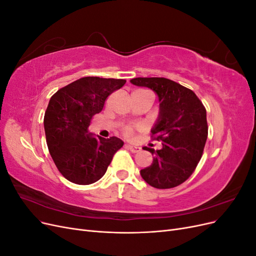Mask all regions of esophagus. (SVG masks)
Listing matches in <instances>:
<instances>
[{"label": "esophagus", "instance_id": "34e87169", "mask_svg": "<svg viewBox=\"0 0 256 256\" xmlns=\"http://www.w3.org/2000/svg\"><path fill=\"white\" fill-rule=\"evenodd\" d=\"M126 148L127 150H129L130 152H138L141 150V147H138V146H134V145H130V144H126Z\"/></svg>", "mask_w": 256, "mask_h": 256}]
</instances>
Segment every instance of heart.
I'll use <instances>...</instances> for the list:
<instances>
[{
    "label": "heart",
    "mask_w": 256,
    "mask_h": 256,
    "mask_svg": "<svg viewBox=\"0 0 256 256\" xmlns=\"http://www.w3.org/2000/svg\"><path fill=\"white\" fill-rule=\"evenodd\" d=\"M122 134H124V136H126V138H134V128L132 126H126V127H124V129H122Z\"/></svg>",
    "instance_id": "1"
}]
</instances>
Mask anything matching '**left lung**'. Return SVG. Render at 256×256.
I'll return each mask as SVG.
<instances>
[{
  "label": "left lung",
  "mask_w": 256,
  "mask_h": 256,
  "mask_svg": "<svg viewBox=\"0 0 256 256\" xmlns=\"http://www.w3.org/2000/svg\"><path fill=\"white\" fill-rule=\"evenodd\" d=\"M130 82L157 92L160 114L152 130L162 147L146 150L154 154L152 166L141 170L143 180L157 189L184 182L202 158L208 136L206 109L190 88L166 78H134Z\"/></svg>",
  "instance_id": "1"
}]
</instances>
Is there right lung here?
<instances>
[{
    "label": "right lung",
    "mask_w": 256,
    "mask_h": 256,
    "mask_svg": "<svg viewBox=\"0 0 256 256\" xmlns=\"http://www.w3.org/2000/svg\"><path fill=\"white\" fill-rule=\"evenodd\" d=\"M124 79L84 76L54 94L44 118L46 141L60 173L76 184H90L102 178L124 142L116 136L94 138L88 132L92 116L102 112Z\"/></svg>",
    "instance_id": "1"
}]
</instances>
